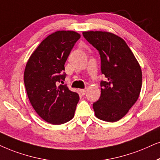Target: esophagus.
<instances>
[{"mask_svg": "<svg viewBox=\"0 0 160 160\" xmlns=\"http://www.w3.org/2000/svg\"><path fill=\"white\" fill-rule=\"evenodd\" d=\"M80 92L81 93L82 95H85L86 93V89H80Z\"/></svg>", "mask_w": 160, "mask_h": 160, "instance_id": "34e87169", "label": "esophagus"}]
</instances>
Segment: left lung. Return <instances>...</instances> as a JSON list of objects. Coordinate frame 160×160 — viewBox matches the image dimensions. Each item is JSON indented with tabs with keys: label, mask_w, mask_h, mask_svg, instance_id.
<instances>
[{
	"label": "left lung",
	"mask_w": 160,
	"mask_h": 160,
	"mask_svg": "<svg viewBox=\"0 0 160 160\" xmlns=\"http://www.w3.org/2000/svg\"><path fill=\"white\" fill-rule=\"evenodd\" d=\"M82 35L99 52L101 72L106 81L100 82L101 95L93 103L95 116L114 122L128 112L139 98L142 70L130 48L122 38L107 32H83Z\"/></svg>",
	"instance_id": "8db88e82"
}]
</instances>
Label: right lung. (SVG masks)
<instances>
[{
	"instance_id": "obj_1",
	"label": "right lung",
	"mask_w": 160,
	"mask_h": 160,
	"mask_svg": "<svg viewBox=\"0 0 160 160\" xmlns=\"http://www.w3.org/2000/svg\"><path fill=\"white\" fill-rule=\"evenodd\" d=\"M80 38L74 31H58L46 38L30 56L24 71V84L32 107L43 120L53 125L68 122L74 116L78 93L66 85L65 62Z\"/></svg>"
}]
</instances>
